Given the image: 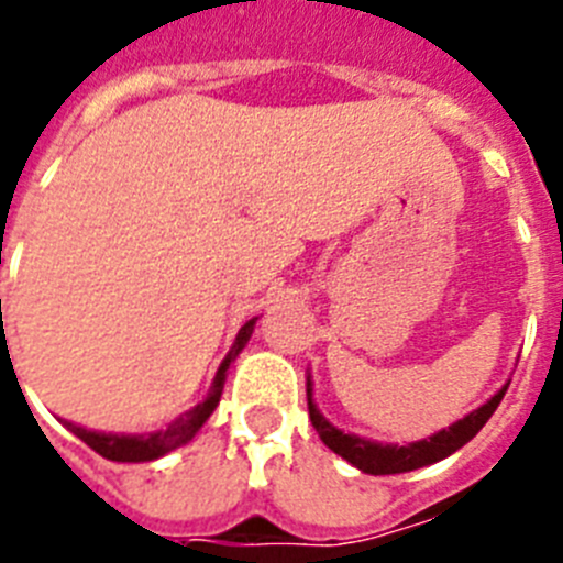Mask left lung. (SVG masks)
<instances>
[{
  "label": "left lung",
  "mask_w": 563,
  "mask_h": 563,
  "mask_svg": "<svg viewBox=\"0 0 563 563\" xmlns=\"http://www.w3.org/2000/svg\"><path fill=\"white\" fill-rule=\"evenodd\" d=\"M505 391L507 386H501L485 406H479V409L471 411L467 417L456 420L449 429L437 431L429 440L409 442V445H380V442L363 440V437L343 434V431L335 429L330 420H324V415H321V411L316 409V402H312V383L310 377H307V406H310V420L312 426H316L318 437L324 440L327 449L335 451V454L343 456L346 462H352L357 471L372 476L406 474V471L434 465V462L451 456L456 449H462L465 442H471L479 434V429L490 420V415H494L496 406L501 402Z\"/></svg>",
  "instance_id": "1"
}]
</instances>
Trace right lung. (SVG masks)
<instances>
[{
  "label": "right lung",
  "mask_w": 563,
  "mask_h": 563,
  "mask_svg": "<svg viewBox=\"0 0 563 563\" xmlns=\"http://www.w3.org/2000/svg\"><path fill=\"white\" fill-rule=\"evenodd\" d=\"M253 324H256V318H251V321H247V324L239 330L231 352H228L225 361L220 363V369H217V377H213L211 391H208L206 400H202L200 406H194V409L186 411L183 417H177V420H174L166 431H154V434L134 437V434H101V431H87V429H81V426H76V422H64V426H67V429L73 431L78 440L87 442L89 449L98 451V454L107 456V460H112V462H152V460H157V456L168 454V451L180 449V445H186V442L202 429V422H206L208 417L213 415V409H217V402H220V397H222V389H225L228 366H231L233 357L242 352V346L251 341Z\"/></svg>",
  "instance_id": "right-lung-1"
}]
</instances>
